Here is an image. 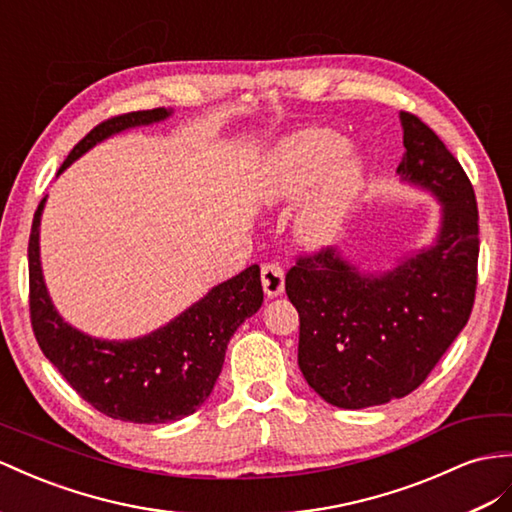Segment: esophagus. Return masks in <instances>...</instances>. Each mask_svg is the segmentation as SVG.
Segmentation results:
<instances>
[{
	"label": "esophagus",
	"mask_w": 512,
	"mask_h": 512,
	"mask_svg": "<svg viewBox=\"0 0 512 512\" xmlns=\"http://www.w3.org/2000/svg\"><path fill=\"white\" fill-rule=\"evenodd\" d=\"M261 283L268 298H277L283 294L285 287V272L279 264H264L261 266Z\"/></svg>",
	"instance_id": "obj_1"
}]
</instances>
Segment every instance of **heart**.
<instances>
[{
  "label": "heart",
  "mask_w": 512,
  "mask_h": 512,
  "mask_svg": "<svg viewBox=\"0 0 512 512\" xmlns=\"http://www.w3.org/2000/svg\"><path fill=\"white\" fill-rule=\"evenodd\" d=\"M344 147V138L335 131L307 129L287 140L272 162L266 183L270 201L300 199L316 183L300 216V231L309 240L335 233L359 196L363 162Z\"/></svg>",
  "instance_id": "heart-1"
}]
</instances>
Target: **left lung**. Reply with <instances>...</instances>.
I'll list each match as a JSON object with an SVG mask.
<instances>
[{
    "label": "left lung",
    "instance_id": "1",
    "mask_svg": "<svg viewBox=\"0 0 512 512\" xmlns=\"http://www.w3.org/2000/svg\"><path fill=\"white\" fill-rule=\"evenodd\" d=\"M402 181L441 201L432 246L381 274L326 248L285 274L298 311V365L309 387L339 409L404 398L422 385L469 320L478 281V207L463 166L422 119L400 112Z\"/></svg>",
    "mask_w": 512,
    "mask_h": 512
}]
</instances>
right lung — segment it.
Instances as JSON below:
<instances>
[{"mask_svg": "<svg viewBox=\"0 0 512 512\" xmlns=\"http://www.w3.org/2000/svg\"><path fill=\"white\" fill-rule=\"evenodd\" d=\"M170 110L129 112L90 129L64 160V168L119 131L168 119ZM38 205L28 244L30 320L43 355L80 396L103 415L134 424H166L192 415L209 398L225 363L229 339L264 303L259 266L220 283L162 329L127 342L90 337L64 322L43 281Z\"/></svg>", "mask_w": 512, "mask_h": 512, "instance_id": "right-lung-1", "label": "right lung"}]
</instances>
